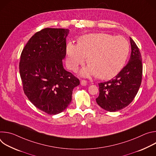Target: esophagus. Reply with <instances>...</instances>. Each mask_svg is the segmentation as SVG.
<instances>
[{"label": "esophagus", "instance_id": "esophagus-1", "mask_svg": "<svg viewBox=\"0 0 156 156\" xmlns=\"http://www.w3.org/2000/svg\"><path fill=\"white\" fill-rule=\"evenodd\" d=\"M81 86H86L87 84V81L86 80H81Z\"/></svg>", "mask_w": 156, "mask_h": 156}]
</instances>
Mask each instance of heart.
<instances>
[{
    "label": "heart",
    "mask_w": 156,
    "mask_h": 156,
    "mask_svg": "<svg viewBox=\"0 0 156 156\" xmlns=\"http://www.w3.org/2000/svg\"><path fill=\"white\" fill-rule=\"evenodd\" d=\"M129 52V43L122 36L89 34L81 36L78 44H67L66 63L70 70L76 71L84 64L87 57L89 65L81 70L80 74L83 76L97 75L100 79L108 80L122 70Z\"/></svg>",
    "instance_id": "obj_1"
}]
</instances>
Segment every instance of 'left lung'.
I'll list each match as a JSON object with an SVG mask.
<instances>
[{"instance_id": "1", "label": "left lung", "mask_w": 156, "mask_h": 156, "mask_svg": "<svg viewBox=\"0 0 156 156\" xmlns=\"http://www.w3.org/2000/svg\"><path fill=\"white\" fill-rule=\"evenodd\" d=\"M131 55L126 65L108 81L99 83L97 104L108 112H116L128 106L135 98L141 83L142 59L136 43L130 37Z\"/></svg>"}]
</instances>
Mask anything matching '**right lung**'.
I'll return each mask as SVG.
<instances>
[{
    "mask_svg": "<svg viewBox=\"0 0 156 156\" xmlns=\"http://www.w3.org/2000/svg\"><path fill=\"white\" fill-rule=\"evenodd\" d=\"M69 30L45 28L35 33L20 57V73L25 94L37 108L58 114L72 102L79 80L63 68Z\"/></svg>",
    "mask_w": 156,
    "mask_h": 156,
    "instance_id": "add662e5",
    "label": "right lung"
}]
</instances>
